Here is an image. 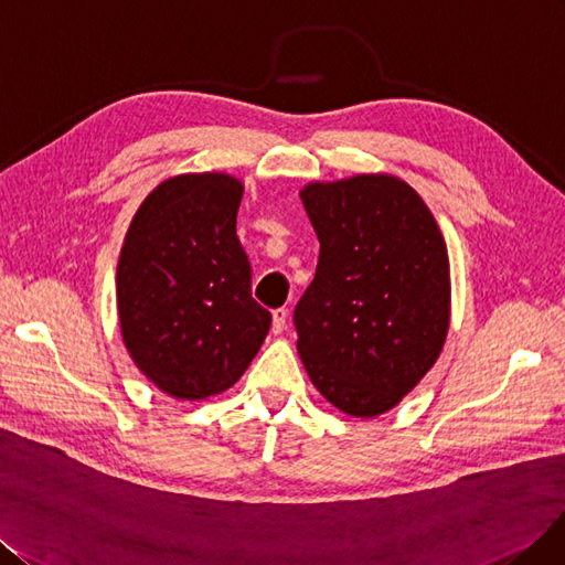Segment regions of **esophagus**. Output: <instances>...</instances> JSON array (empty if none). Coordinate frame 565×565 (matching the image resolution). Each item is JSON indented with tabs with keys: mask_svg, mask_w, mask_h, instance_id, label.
Listing matches in <instances>:
<instances>
[{
	"mask_svg": "<svg viewBox=\"0 0 565 565\" xmlns=\"http://www.w3.org/2000/svg\"><path fill=\"white\" fill-rule=\"evenodd\" d=\"M286 319H288V309L286 307H279L271 312V333H281L286 329Z\"/></svg>",
	"mask_w": 565,
	"mask_h": 565,
	"instance_id": "esophagus-1",
	"label": "esophagus"
}]
</instances>
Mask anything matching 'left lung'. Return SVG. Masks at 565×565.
<instances>
[{"mask_svg":"<svg viewBox=\"0 0 565 565\" xmlns=\"http://www.w3.org/2000/svg\"><path fill=\"white\" fill-rule=\"evenodd\" d=\"M300 199L321 248L294 315L298 354L342 413H387L427 375L448 335L441 230L423 196L387 173L309 183Z\"/></svg>","mask_w":565,"mask_h":565,"instance_id":"obj_1","label":"left lung"}]
</instances>
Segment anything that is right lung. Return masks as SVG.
Listing matches in <instances>:
<instances>
[{"instance_id": "1", "label": "right lung", "mask_w": 565, "mask_h": 565, "mask_svg": "<svg viewBox=\"0 0 565 565\" xmlns=\"http://www.w3.org/2000/svg\"><path fill=\"white\" fill-rule=\"evenodd\" d=\"M244 185L227 173L163 180L136 211L117 265L126 350L175 398H206L244 375L271 315L250 296L236 236Z\"/></svg>"}]
</instances>
